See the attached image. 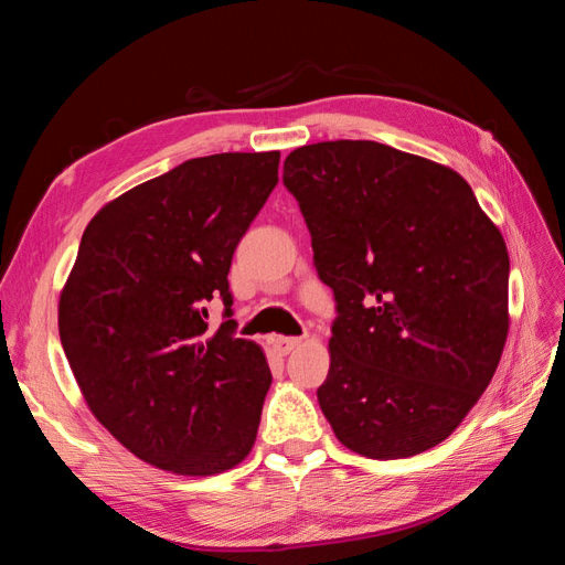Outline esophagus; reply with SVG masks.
Instances as JSON below:
<instances>
[{"label": "esophagus", "instance_id": "obj_1", "mask_svg": "<svg viewBox=\"0 0 565 565\" xmlns=\"http://www.w3.org/2000/svg\"><path fill=\"white\" fill-rule=\"evenodd\" d=\"M299 344H301V339H297V337H273L270 339V347H273V351H276L278 355L292 353Z\"/></svg>", "mask_w": 565, "mask_h": 565}]
</instances>
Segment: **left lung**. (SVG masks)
I'll use <instances>...</instances> for the list:
<instances>
[{
    "label": "left lung",
    "mask_w": 565,
    "mask_h": 565,
    "mask_svg": "<svg viewBox=\"0 0 565 565\" xmlns=\"http://www.w3.org/2000/svg\"><path fill=\"white\" fill-rule=\"evenodd\" d=\"M339 318L318 388L341 446L401 459L446 440L509 334V254L455 169L374 141H322L282 167Z\"/></svg>",
    "instance_id": "obj_1"
}]
</instances>
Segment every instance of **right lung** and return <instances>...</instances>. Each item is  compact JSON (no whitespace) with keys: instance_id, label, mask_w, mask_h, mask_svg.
<instances>
[{"instance_id":"add662e5","label":"right lung","mask_w":565,"mask_h":565,"mask_svg":"<svg viewBox=\"0 0 565 565\" xmlns=\"http://www.w3.org/2000/svg\"><path fill=\"white\" fill-rule=\"evenodd\" d=\"M280 152H218L110 200L84 228L58 299L82 398L115 440L179 476L224 473L252 452L270 386L266 353L210 334L231 313L233 252L278 183Z\"/></svg>"}]
</instances>
